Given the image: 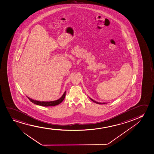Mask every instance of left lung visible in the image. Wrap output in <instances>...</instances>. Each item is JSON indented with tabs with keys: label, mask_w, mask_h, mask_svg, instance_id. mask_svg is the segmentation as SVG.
<instances>
[{
	"label": "left lung",
	"mask_w": 154,
	"mask_h": 154,
	"mask_svg": "<svg viewBox=\"0 0 154 154\" xmlns=\"http://www.w3.org/2000/svg\"><path fill=\"white\" fill-rule=\"evenodd\" d=\"M90 98V99L91 100H92V101L94 102H95L96 103H97V104H106V103H106V102H97V101H94V100H93V99H92L91 98Z\"/></svg>",
	"instance_id": "left-lung-1"
}]
</instances>
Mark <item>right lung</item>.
Segmentation results:
<instances>
[{
	"mask_svg": "<svg viewBox=\"0 0 154 154\" xmlns=\"http://www.w3.org/2000/svg\"><path fill=\"white\" fill-rule=\"evenodd\" d=\"M66 93V91H65L63 94L62 95V97L60 99H58V100L51 101H38V100H33L31 98L28 97V96H26V97L32 103H33L36 104V105L43 106H57V105L60 103L64 100V98L65 97Z\"/></svg>",
	"mask_w": 154,
	"mask_h": 154,
	"instance_id": "right-lung-1",
	"label": "right lung"
}]
</instances>
